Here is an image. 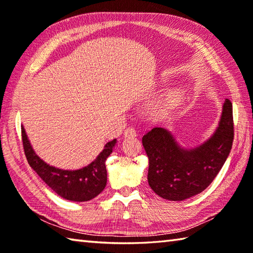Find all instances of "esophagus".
<instances>
[{"instance_id":"1","label":"esophagus","mask_w":253,"mask_h":253,"mask_svg":"<svg viewBox=\"0 0 253 253\" xmlns=\"http://www.w3.org/2000/svg\"><path fill=\"white\" fill-rule=\"evenodd\" d=\"M136 136H137V132L134 128H131V127L127 128V129L124 131V137H125V138H134V137H136Z\"/></svg>"}]
</instances>
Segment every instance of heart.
<instances>
[{
	"label": "heart",
	"instance_id": "heart-1",
	"mask_svg": "<svg viewBox=\"0 0 253 253\" xmlns=\"http://www.w3.org/2000/svg\"><path fill=\"white\" fill-rule=\"evenodd\" d=\"M183 99V93L177 90V89H173L166 93V97L164 99V105L166 107H174L178 105Z\"/></svg>",
	"mask_w": 253,
	"mask_h": 253
}]
</instances>
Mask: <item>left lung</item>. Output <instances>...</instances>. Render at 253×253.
<instances>
[{
	"mask_svg": "<svg viewBox=\"0 0 253 253\" xmlns=\"http://www.w3.org/2000/svg\"><path fill=\"white\" fill-rule=\"evenodd\" d=\"M233 137L232 102L229 99L223 104L219 127L199 147L183 148L169 130L154 127L142 139L149 160V186L169 201H183L201 193L223 166Z\"/></svg>",
	"mask_w": 253,
	"mask_h": 253,
	"instance_id": "1",
	"label": "left lung"
}]
</instances>
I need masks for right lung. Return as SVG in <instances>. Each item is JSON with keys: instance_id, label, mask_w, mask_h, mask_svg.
<instances>
[{"instance_id": "add662e5", "label": "right lung", "mask_w": 253, "mask_h": 253, "mask_svg": "<svg viewBox=\"0 0 253 253\" xmlns=\"http://www.w3.org/2000/svg\"><path fill=\"white\" fill-rule=\"evenodd\" d=\"M21 132L24 154L30 166L59 196L74 202H85L104 191L107 184L106 160L113 152L117 143L116 139L107 143L102 152L88 166L76 170H67L50 166L42 161L34 153L23 126H21Z\"/></svg>"}]
</instances>
